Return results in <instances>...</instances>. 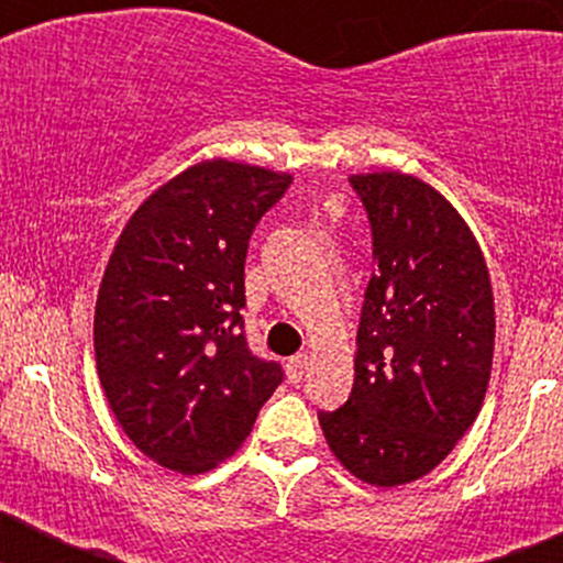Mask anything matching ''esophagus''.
Masks as SVG:
<instances>
[{"label": "esophagus", "mask_w": 563, "mask_h": 563, "mask_svg": "<svg viewBox=\"0 0 563 563\" xmlns=\"http://www.w3.org/2000/svg\"><path fill=\"white\" fill-rule=\"evenodd\" d=\"M307 366H310V357H307V355L290 357V361H287V377H290L292 383L301 380V377H305V372H307Z\"/></svg>", "instance_id": "obj_1"}]
</instances>
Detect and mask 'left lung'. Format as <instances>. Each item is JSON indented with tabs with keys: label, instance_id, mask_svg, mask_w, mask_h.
<instances>
[{
	"label": "left lung",
	"instance_id": "obj_1",
	"mask_svg": "<svg viewBox=\"0 0 563 563\" xmlns=\"http://www.w3.org/2000/svg\"><path fill=\"white\" fill-rule=\"evenodd\" d=\"M372 228L355 383L318 411L332 454L357 479L426 476L462 440L494 363V290L474 233L442 194L400 172L350 177Z\"/></svg>",
	"mask_w": 563,
	"mask_h": 563
}]
</instances>
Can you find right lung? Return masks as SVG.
Masks as SVG:
<instances>
[{
	"instance_id": "add662e5",
	"label": "right lung",
	"mask_w": 563,
	"mask_h": 563,
	"mask_svg": "<svg viewBox=\"0 0 563 563\" xmlns=\"http://www.w3.org/2000/svg\"><path fill=\"white\" fill-rule=\"evenodd\" d=\"M290 174L211 161L143 202L123 228L96 305L101 386L129 440L200 474L245 442L285 380L245 335V256Z\"/></svg>"
}]
</instances>
